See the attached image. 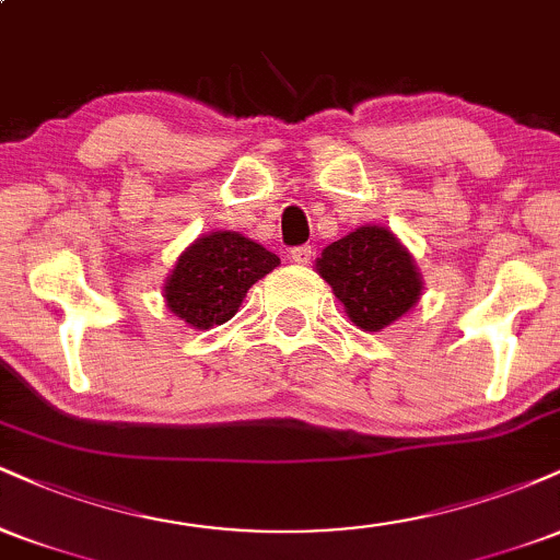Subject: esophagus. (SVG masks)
<instances>
[{
    "instance_id": "esophagus-1",
    "label": "esophagus",
    "mask_w": 560,
    "mask_h": 560,
    "mask_svg": "<svg viewBox=\"0 0 560 560\" xmlns=\"http://www.w3.org/2000/svg\"><path fill=\"white\" fill-rule=\"evenodd\" d=\"M311 258H313V249L307 247V244H302V247H292V249H289V260L298 262V266H307V262H311Z\"/></svg>"
}]
</instances>
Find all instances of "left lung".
Segmentation results:
<instances>
[{"mask_svg":"<svg viewBox=\"0 0 560 560\" xmlns=\"http://www.w3.org/2000/svg\"><path fill=\"white\" fill-rule=\"evenodd\" d=\"M345 313L363 331H382L421 300L413 255L384 226H361L331 242L316 260Z\"/></svg>","mask_w":560,"mask_h":560,"instance_id":"left-lung-1","label":"left lung"}]
</instances>
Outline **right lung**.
Returning a JSON list of instances; mask_svg holds the SVG:
<instances>
[{
	"label": "right lung",
	"instance_id": "1",
	"mask_svg": "<svg viewBox=\"0 0 560 560\" xmlns=\"http://www.w3.org/2000/svg\"><path fill=\"white\" fill-rule=\"evenodd\" d=\"M279 262L262 244L236 231H210L178 255L163 287L165 305L195 329H213L234 318L247 289Z\"/></svg>",
	"mask_w": 560,
	"mask_h": 560
}]
</instances>
